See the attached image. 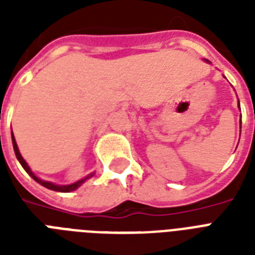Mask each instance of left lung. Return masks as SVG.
Masks as SVG:
<instances>
[{"instance_id": "left-lung-1", "label": "left lung", "mask_w": 255, "mask_h": 255, "mask_svg": "<svg viewBox=\"0 0 255 255\" xmlns=\"http://www.w3.org/2000/svg\"><path fill=\"white\" fill-rule=\"evenodd\" d=\"M206 62H208V61H206ZM238 103H240V102H238Z\"/></svg>"}]
</instances>
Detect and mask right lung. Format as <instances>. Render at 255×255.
<instances>
[{
    "label": "right lung",
    "mask_w": 255,
    "mask_h": 255,
    "mask_svg": "<svg viewBox=\"0 0 255 255\" xmlns=\"http://www.w3.org/2000/svg\"><path fill=\"white\" fill-rule=\"evenodd\" d=\"M11 140H13V148H14V152H15V156H17L18 161L21 163V165L23 167V169L29 173L30 177H33L35 181L38 182V184H41L42 186H45V188H47V189H51V190H55V192H65V193H67V192H71V190H75L77 188H79V186L83 184V182L87 180V178H90L94 173L88 174L87 177L82 178V180H79V181L74 182V184H70V185H55V184H53V182L50 181H43V180H41L39 177H37L35 174L31 172V169L29 168V165H27V163H26L25 160H23V157L21 156V153H19V149H18V145L17 143H15V139H14V136L11 135Z\"/></svg>",
    "instance_id": "1"
}]
</instances>
